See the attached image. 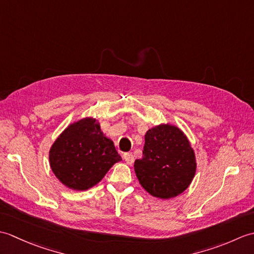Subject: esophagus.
<instances>
[{
  "label": "esophagus",
  "mask_w": 254,
  "mask_h": 254,
  "mask_svg": "<svg viewBox=\"0 0 254 254\" xmlns=\"http://www.w3.org/2000/svg\"><path fill=\"white\" fill-rule=\"evenodd\" d=\"M123 159L126 160V163H127V165H132L133 161H134L133 154H132V153H124V154H123Z\"/></svg>",
  "instance_id": "34e87169"
}]
</instances>
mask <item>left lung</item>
<instances>
[{
  "mask_svg": "<svg viewBox=\"0 0 254 254\" xmlns=\"http://www.w3.org/2000/svg\"><path fill=\"white\" fill-rule=\"evenodd\" d=\"M195 169V155L190 143L171 124H161L146 132L143 157L134 163L141 186L159 198L179 195L190 186Z\"/></svg>",
  "mask_w": 254,
  "mask_h": 254,
  "instance_id": "1",
  "label": "left lung"
}]
</instances>
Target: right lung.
I'll return each mask as SVG.
<instances>
[{"label": "right lung", "mask_w": 254, "mask_h": 254, "mask_svg": "<svg viewBox=\"0 0 254 254\" xmlns=\"http://www.w3.org/2000/svg\"><path fill=\"white\" fill-rule=\"evenodd\" d=\"M53 174L64 186L84 191L97 185L121 156L93 118L71 124L49 153Z\"/></svg>", "instance_id": "obj_1"}]
</instances>
